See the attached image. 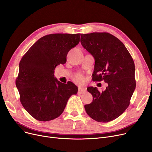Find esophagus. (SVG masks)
<instances>
[{
	"mask_svg": "<svg viewBox=\"0 0 152 152\" xmlns=\"http://www.w3.org/2000/svg\"><path fill=\"white\" fill-rule=\"evenodd\" d=\"M86 91V89H84L83 88H79L78 89V91H77V93L80 94H81L84 93Z\"/></svg>",
	"mask_w": 152,
	"mask_h": 152,
	"instance_id": "obj_1",
	"label": "esophagus"
}]
</instances>
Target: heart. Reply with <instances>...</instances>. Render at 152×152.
<instances>
[{
  "label": "heart",
  "mask_w": 152,
  "mask_h": 152,
  "mask_svg": "<svg viewBox=\"0 0 152 152\" xmlns=\"http://www.w3.org/2000/svg\"><path fill=\"white\" fill-rule=\"evenodd\" d=\"M72 80L77 84H82L85 81L84 76L81 73H76L72 76Z\"/></svg>",
  "instance_id": "obj_1"
}]
</instances>
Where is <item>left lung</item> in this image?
I'll use <instances>...</instances> for the list:
<instances>
[{
	"mask_svg": "<svg viewBox=\"0 0 152 152\" xmlns=\"http://www.w3.org/2000/svg\"><path fill=\"white\" fill-rule=\"evenodd\" d=\"M81 43L95 59L92 81L108 84L102 92L87 88L93 100L84 105L86 112L99 122L113 121L127 109L136 87L133 58L123 43L107 32L81 34Z\"/></svg>",
	"mask_w": 152,
	"mask_h": 152,
	"instance_id": "left-lung-1",
	"label": "left lung"
}]
</instances>
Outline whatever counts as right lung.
Segmentation results:
<instances>
[{
  "instance_id": "add662e5",
  "label": "right lung",
  "mask_w": 152,
  "mask_h": 152,
  "mask_svg": "<svg viewBox=\"0 0 152 152\" xmlns=\"http://www.w3.org/2000/svg\"><path fill=\"white\" fill-rule=\"evenodd\" d=\"M81 34H53L35 42L19 63L15 84L24 109L36 120L49 121L60 116L77 88L54 77L58 65L66 62L69 51L80 43Z\"/></svg>"
}]
</instances>
